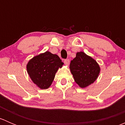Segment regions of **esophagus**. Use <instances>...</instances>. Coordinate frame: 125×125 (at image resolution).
Listing matches in <instances>:
<instances>
[{
  "label": "esophagus",
  "mask_w": 125,
  "mask_h": 125,
  "mask_svg": "<svg viewBox=\"0 0 125 125\" xmlns=\"http://www.w3.org/2000/svg\"><path fill=\"white\" fill-rule=\"evenodd\" d=\"M64 63L66 65H69V64H70V60L69 59H65L64 60Z\"/></svg>",
  "instance_id": "34e87169"
}]
</instances>
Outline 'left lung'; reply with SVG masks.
I'll use <instances>...</instances> for the list:
<instances>
[{"mask_svg":"<svg viewBox=\"0 0 125 125\" xmlns=\"http://www.w3.org/2000/svg\"><path fill=\"white\" fill-rule=\"evenodd\" d=\"M70 70L74 80L81 88L94 83L100 73V67L94 59L83 52H77L71 60Z\"/></svg>","mask_w":125,"mask_h":125,"instance_id":"obj_1","label":"left lung"}]
</instances>
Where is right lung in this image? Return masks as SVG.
<instances>
[{
  "mask_svg": "<svg viewBox=\"0 0 125 125\" xmlns=\"http://www.w3.org/2000/svg\"><path fill=\"white\" fill-rule=\"evenodd\" d=\"M63 63L59 56L49 51L35 56L29 61L26 68L35 84L41 89H47L54 80L55 73Z\"/></svg>",
  "mask_w": 125,
  "mask_h": 125,
  "instance_id": "obj_1",
  "label": "right lung"
}]
</instances>
